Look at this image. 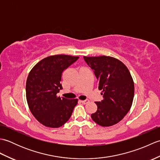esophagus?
I'll list each match as a JSON object with an SVG mask.
<instances>
[{
	"label": "esophagus",
	"instance_id": "esophagus-1",
	"mask_svg": "<svg viewBox=\"0 0 160 160\" xmlns=\"http://www.w3.org/2000/svg\"><path fill=\"white\" fill-rule=\"evenodd\" d=\"M89 102V100H80V102L82 103L83 104H85L87 103H88Z\"/></svg>",
	"mask_w": 160,
	"mask_h": 160
}]
</instances>
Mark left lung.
<instances>
[{"instance_id":"8db88e82","label":"left lung","mask_w":160,"mask_h":160,"mask_svg":"<svg viewBox=\"0 0 160 160\" xmlns=\"http://www.w3.org/2000/svg\"><path fill=\"white\" fill-rule=\"evenodd\" d=\"M98 80L103 100L96 102L98 110L92 120L102 127H110L124 118L130 110L134 97V82L128 68L121 61L109 56L86 57Z\"/></svg>"}]
</instances>
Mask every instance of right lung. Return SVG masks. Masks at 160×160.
I'll list each match as a JSON object with an SVG mask.
<instances>
[{
	"label": "right lung",
	"mask_w": 160,
	"mask_h": 160,
	"mask_svg": "<svg viewBox=\"0 0 160 160\" xmlns=\"http://www.w3.org/2000/svg\"><path fill=\"white\" fill-rule=\"evenodd\" d=\"M79 58L56 55L40 60L30 71L26 82L27 101L36 120L45 127L58 128L69 120L77 99L58 97L64 70Z\"/></svg>",
	"instance_id": "right-lung-1"
}]
</instances>
